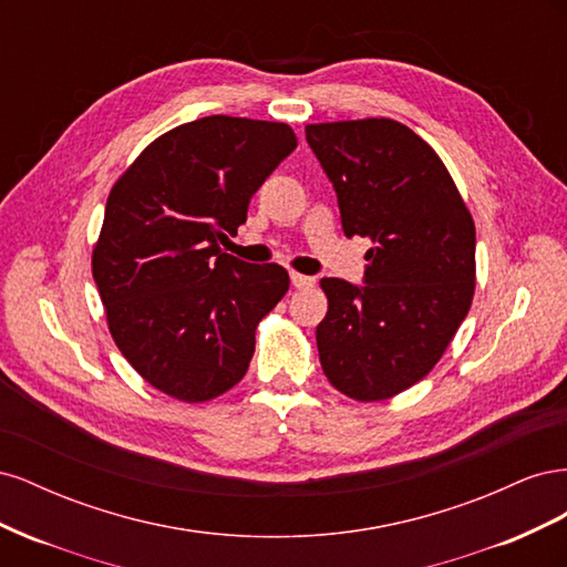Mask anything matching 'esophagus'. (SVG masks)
<instances>
[{"label":"esophagus","mask_w":567,"mask_h":567,"mask_svg":"<svg viewBox=\"0 0 567 567\" xmlns=\"http://www.w3.org/2000/svg\"><path fill=\"white\" fill-rule=\"evenodd\" d=\"M290 284H293L296 288H312L317 281H315V277H307V274L290 271Z\"/></svg>","instance_id":"esophagus-1"}]
</instances>
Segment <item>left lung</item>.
I'll use <instances>...</instances> for the list:
<instances>
[{
  "label": "left lung",
  "instance_id": "obj_1",
  "mask_svg": "<svg viewBox=\"0 0 567 567\" xmlns=\"http://www.w3.org/2000/svg\"><path fill=\"white\" fill-rule=\"evenodd\" d=\"M305 136L342 231L373 244L362 286L321 279V369L352 400H388L427 375L471 310L473 217L437 153L398 120L307 125Z\"/></svg>",
  "mask_w": 567,
  "mask_h": 567
}]
</instances>
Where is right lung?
<instances>
[{
	"label": "right lung",
	"instance_id": "add662e5",
	"mask_svg": "<svg viewBox=\"0 0 567 567\" xmlns=\"http://www.w3.org/2000/svg\"><path fill=\"white\" fill-rule=\"evenodd\" d=\"M296 146L284 123L200 117L148 144L111 188L92 274L117 350L169 398L208 402L246 375L257 323L290 279L217 241Z\"/></svg>",
	"mask_w": 567,
	"mask_h": 567
}]
</instances>
